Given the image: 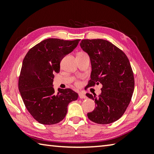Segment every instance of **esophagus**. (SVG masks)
<instances>
[{
	"label": "esophagus",
	"mask_w": 154,
	"mask_h": 154,
	"mask_svg": "<svg viewBox=\"0 0 154 154\" xmlns=\"http://www.w3.org/2000/svg\"><path fill=\"white\" fill-rule=\"evenodd\" d=\"M79 96L80 98H82V99H83V98L84 99V98H87V96H85V94L83 93V92H80V93L79 94Z\"/></svg>",
	"instance_id": "esophagus-1"
}]
</instances>
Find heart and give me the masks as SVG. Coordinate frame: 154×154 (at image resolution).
Returning <instances> with one entry per match:
<instances>
[{"label": "heart", "instance_id": "b5f03b06", "mask_svg": "<svg viewBox=\"0 0 154 154\" xmlns=\"http://www.w3.org/2000/svg\"><path fill=\"white\" fill-rule=\"evenodd\" d=\"M76 85H79V82H77V83H76Z\"/></svg>", "mask_w": 154, "mask_h": 154}]
</instances>
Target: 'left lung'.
<instances>
[{
    "label": "left lung",
    "instance_id": "1",
    "mask_svg": "<svg viewBox=\"0 0 154 154\" xmlns=\"http://www.w3.org/2000/svg\"><path fill=\"white\" fill-rule=\"evenodd\" d=\"M80 46L89 55L92 65L87 87L103 85L98 96L86 94L96 105L88 118L99 124L113 123L123 116L134 92V75L129 60L120 49L106 40L83 39Z\"/></svg>",
    "mask_w": 154,
    "mask_h": 154
}]
</instances>
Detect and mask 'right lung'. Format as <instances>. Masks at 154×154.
<instances>
[{"label": "right lung", "mask_w": 154, "mask_h": 154, "mask_svg": "<svg viewBox=\"0 0 154 154\" xmlns=\"http://www.w3.org/2000/svg\"><path fill=\"white\" fill-rule=\"evenodd\" d=\"M79 41L48 38L31 48L24 57L18 88L27 110L38 123H59L66 116L68 105L78 98V94L69 88H59L55 93L53 82L62 58L73 51Z\"/></svg>", "instance_id": "1"}]
</instances>
